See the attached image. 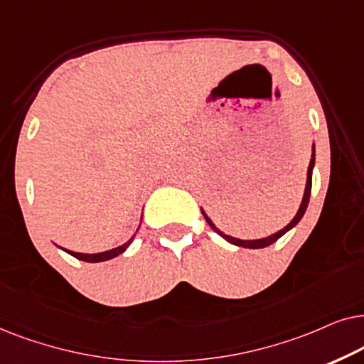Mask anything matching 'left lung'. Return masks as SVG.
Segmentation results:
<instances>
[{"label": "left lung", "mask_w": 364, "mask_h": 364, "mask_svg": "<svg viewBox=\"0 0 364 364\" xmlns=\"http://www.w3.org/2000/svg\"><path fill=\"white\" fill-rule=\"evenodd\" d=\"M313 148H314V146H313ZM313 166H314V153H313V156H311V161H309V166H308V179H306V188H304V196H303L301 206H299V210H298V213H296V216L293 218V221L289 223V225H288L287 228H283V230H281V231H278V232H274V235L268 236V238H263V240H253V241H246V240H238V238H232V236H228V235H225V232H221L220 230H218V228H216V226L213 225V223H211L210 218H208V216L205 215V211H203V215H205V220L208 221V225H210V226L213 228V230H215V231L218 232V235L223 236V238H225L226 241H230L231 245L241 246V248H251V250L266 248V246L273 245L274 241H278V240L281 238V236H283L284 232H287V231L291 230L293 226H296L298 223H299V220H301V218H303L304 211H306V208H308V203H309V195H311V174H313Z\"/></svg>", "instance_id": "obj_1"}]
</instances>
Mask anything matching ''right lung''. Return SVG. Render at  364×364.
<instances>
[{
    "label": "right lung",
    "mask_w": 364,
    "mask_h": 364,
    "mask_svg": "<svg viewBox=\"0 0 364 364\" xmlns=\"http://www.w3.org/2000/svg\"><path fill=\"white\" fill-rule=\"evenodd\" d=\"M132 241H133V238L129 240V241H126L124 245L118 246V248H114V250H109V251H105V253H96V255H83V253H75V251H70V250H65V251H66V253H70L71 256H75V258H77V259H81V261H86V263H100V261L111 259V258H114V256H118V255L123 253V251H124L126 248H128L129 245H132Z\"/></svg>",
    "instance_id": "add662e5"
}]
</instances>
